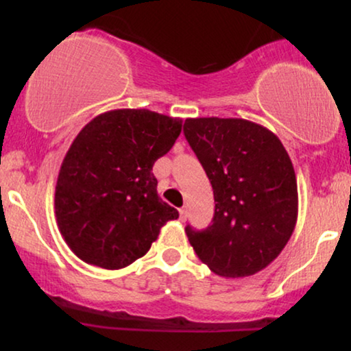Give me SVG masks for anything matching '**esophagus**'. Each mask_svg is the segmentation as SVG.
<instances>
[{"mask_svg":"<svg viewBox=\"0 0 351 351\" xmlns=\"http://www.w3.org/2000/svg\"><path fill=\"white\" fill-rule=\"evenodd\" d=\"M186 216H188V209L186 208H181L180 209V219L181 221H186Z\"/></svg>","mask_w":351,"mask_h":351,"instance_id":"obj_1","label":"esophagus"}]
</instances>
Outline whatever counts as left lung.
Here are the masks:
<instances>
[{
    "mask_svg": "<svg viewBox=\"0 0 351 351\" xmlns=\"http://www.w3.org/2000/svg\"><path fill=\"white\" fill-rule=\"evenodd\" d=\"M183 132L216 204L211 226H186L189 244L217 276H254L279 256L295 229L299 193L291 156L279 136L245 119H186Z\"/></svg>",
    "mask_w": 351,
    "mask_h": 351,
    "instance_id": "obj_1",
    "label": "left lung"
}]
</instances>
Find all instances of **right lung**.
<instances>
[{
	"instance_id": "add662e5",
	"label": "right lung",
	"mask_w": 351,
	"mask_h": 351,
	"mask_svg": "<svg viewBox=\"0 0 351 351\" xmlns=\"http://www.w3.org/2000/svg\"><path fill=\"white\" fill-rule=\"evenodd\" d=\"M183 120L115 108L79 132L60 165L54 209L71 251L117 271L145 256L178 211L160 198L153 163L170 152Z\"/></svg>"
}]
</instances>
